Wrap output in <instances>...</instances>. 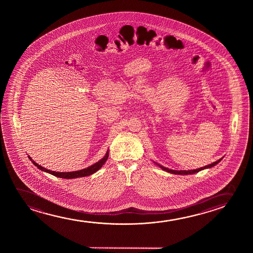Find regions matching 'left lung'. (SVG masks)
Returning a JSON list of instances; mask_svg holds the SVG:
<instances>
[{"instance_id": "1", "label": "left lung", "mask_w": 253, "mask_h": 253, "mask_svg": "<svg viewBox=\"0 0 253 253\" xmlns=\"http://www.w3.org/2000/svg\"><path fill=\"white\" fill-rule=\"evenodd\" d=\"M220 161H221V159L218 160L217 162L211 163V164H209V165H207V166L202 167L201 169H197L193 170H173L165 168V167L161 166L159 164H158V166H159L162 169L165 170V171L169 172V173H175V174H191V173H198L199 171H201V170L205 169H208V168H211V167L215 166V165H216V164H218ZM156 164H157V163H156Z\"/></svg>"}]
</instances>
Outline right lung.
Listing matches in <instances>:
<instances>
[{
	"instance_id": "1",
	"label": "right lung",
	"mask_w": 253,
	"mask_h": 253,
	"mask_svg": "<svg viewBox=\"0 0 253 253\" xmlns=\"http://www.w3.org/2000/svg\"><path fill=\"white\" fill-rule=\"evenodd\" d=\"M108 157H109V151H107L106 155L104 156V158H102L100 161H98L97 163H95L91 166L88 167L87 169H84L79 170V171H74V172H54L52 170L46 169L45 168L39 165L37 163H35V161L31 159V157H29V159L31 160L32 163L35 164V166H37L39 169L46 172V173H51L54 176L59 177V178H64V179H74V178H79V177H84L90 175L92 173H96L97 170L100 169L102 166L104 165L105 162L107 161Z\"/></svg>"
}]
</instances>
